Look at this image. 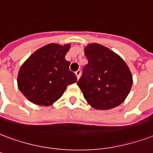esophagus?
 <instances>
[{"label": "esophagus", "mask_w": 153, "mask_h": 153, "mask_svg": "<svg viewBox=\"0 0 153 153\" xmlns=\"http://www.w3.org/2000/svg\"><path fill=\"white\" fill-rule=\"evenodd\" d=\"M75 74H76L77 79H79V77H80V75H81V71H80V70H79V71H77L75 72Z\"/></svg>", "instance_id": "esophagus-1"}]
</instances>
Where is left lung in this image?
<instances>
[{
    "mask_svg": "<svg viewBox=\"0 0 153 153\" xmlns=\"http://www.w3.org/2000/svg\"><path fill=\"white\" fill-rule=\"evenodd\" d=\"M88 63L77 84L85 100L97 110H108L125 100L132 86L128 65L113 51L91 43L84 50Z\"/></svg>",
    "mask_w": 153,
    "mask_h": 153,
    "instance_id": "obj_1",
    "label": "left lung"
}]
</instances>
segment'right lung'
Here are the masks:
<instances>
[{"mask_svg": "<svg viewBox=\"0 0 153 153\" xmlns=\"http://www.w3.org/2000/svg\"><path fill=\"white\" fill-rule=\"evenodd\" d=\"M71 45L51 43L35 51L22 64L17 75V86L34 104L51 106L61 98L66 87L77 77L69 69L65 56Z\"/></svg>", "mask_w": 153, "mask_h": 153, "instance_id": "1", "label": "right lung"}]
</instances>
